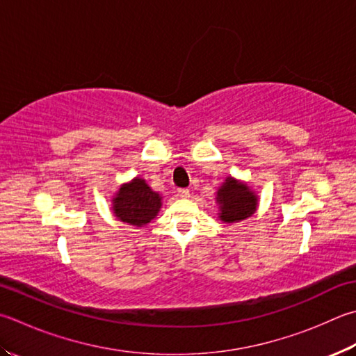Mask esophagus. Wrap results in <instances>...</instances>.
I'll return each instance as SVG.
<instances>
[{"label": "esophagus", "mask_w": 356, "mask_h": 356, "mask_svg": "<svg viewBox=\"0 0 356 356\" xmlns=\"http://www.w3.org/2000/svg\"><path fill=\"white\" fill-rule=\"evenodd\" d=\"M178 197H181V198L189 197V189H178Z\"/></svg>", "instance_id": "34e87169"}]
</instances>
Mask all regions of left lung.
<instances>
[{
    "label": "left lung",
    "mask_w": 356,
    "mask_h": 356,
    "mask_svg": "<svg viewBox=\"0 0 356 356\" xmlns=\"http://www.w3.org/2000/svg\"><path fill=\"white\" fill-rule=\"evenodd\" d=\"M218 218L223 223H237V221L251 217L257 209L259 198L250 186L241 181L227 177L217 191Z\"/></svg>",
    "instance_id": "1"
}]
</instances>
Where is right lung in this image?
<instances>
[{"label": "right lung", "instance_id": "obj_1", "mask_svg": "<svg viewBox=\"0 0 356 356\" xmlns=\"http://www.w3.org/2000/svg\"><path fill=\"white\" fill-rule=\"evenodd\" d=\"M153 192L145 179L136 177L119 187L113 198V212L116 218L131 226H145L158 216L163 201Z\"/></svg>", "mask_w": 356, "mask_h": 356}]
</instances>
